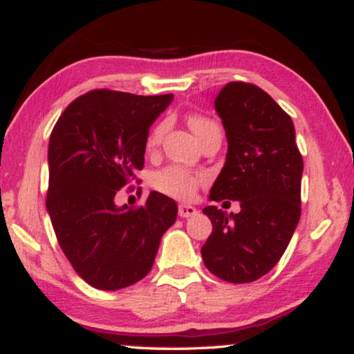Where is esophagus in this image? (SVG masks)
<instances>
[{
  "instance_id": "1",
  "label": "esophagus",
  "mask_w": 354,
  "mask_h": 354,
  "mask_svg": "<svg viewBox=\"0 0 354 354\" xmlns=\"http://www.w3.org/2000/svg\"><path fill=\"white\" fill-rule=\"evenodd\" d=\"M196 212H198V209L191 204H180V207H178V214H180V217L183 218L196 216Z\"/></svg>"
}]
</instances>
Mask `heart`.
Here are the masks:
<instances>
[{"instance_id":"1","label":"heart","mask_w":354,"mask_h":354,"mask_svg":"<svg viewBox=\"0 0 354 354\" xmlns=\"http://www.w3.org/2000/svg\"><path fill=\"white\" fill-rule=\"evenodd\" d=\"M187 124H189L191 131L194 132V136L199 138V142L203 140L204 137H207L209 133L221 132V127L214 119L205 118V115L192 114L187 119ZM165 132V124H158L153 131L150 132L149 140H147V145L149 149H155L156 145L162 140V136ZM203 181V176L201 174H196L189 171V169L181 168V167H168L162 169V171L155 173L153 176V187L156 191L163 192V194L173 196V198L186 199L191 198L192 192L196 191L199 183Z\"/></svg>"}]
</instances>
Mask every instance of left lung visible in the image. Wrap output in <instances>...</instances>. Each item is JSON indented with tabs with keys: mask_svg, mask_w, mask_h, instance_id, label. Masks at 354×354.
<instances>
[{
	"mask_svg": "<svg viewBox=\"0 0 354 354\" xmlns=\"http://www.w3.org/2000/svg\"><path fill=\"white\" fill-rule=\"evenodd\" d=\"M214 106L229 147L209 199L239 201L240 212L203 209L212 234L201 254L221 279L252 283L279 261L301 218L302 156L292 119L254 84L229 83Z\"/></svg>",
	"mask_w": 354,
	"mask_h": 354,
	"instance_id": "obj_1",
	"label": "left lung"
}]
</instances>
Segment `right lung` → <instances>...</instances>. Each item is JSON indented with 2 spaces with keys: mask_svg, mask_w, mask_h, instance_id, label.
Wrapping results in <instances>:
<instances>
[{
  "mask_svg": "<svg viewBox=\"0 0 354 354\" xmlns=\"http://www.w3.org/2000/svg\"><path fill=\"white\" fill-rule=\"evenodd\" d=\"M171 101L173 95L95 89L71 102L53 127L47 212L65 257L93 288L124 289L149 274L176 221V203L162 192H150L137 210L114 203L144 168L151 124Z\"/></svg>",
  "mask_w": 354,
  "mask_h": 354,
  "instance_id": "add662e5",
  "label": "right lung"
}]
</instances>
